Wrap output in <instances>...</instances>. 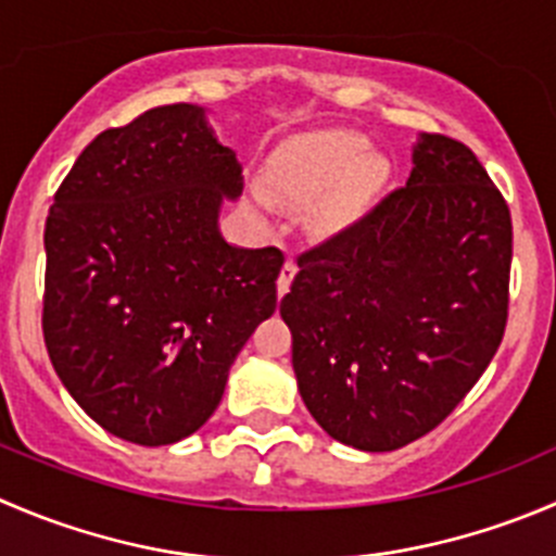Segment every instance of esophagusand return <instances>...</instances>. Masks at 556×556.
I'll return each mask as SVG.
<instances>
[{
  "instance_id": "obj_1",
  "label": "esophagus",
  "mask_w": 556,
  "mask_h": 556,
  "mask_svg": "<svg viewBox=\"0 0 556 556\" xmlns=\"http://www.w3.org/2000/svg\"><path fill=\"white\" fill-rule=\"evenodd\" d=\"M295 271H299V268H295L293 261H288V263H285V266H282V271H279V279H277V293H279V299H282V295L290 290V282H293Z\"/></svg>"
}]
</instances>
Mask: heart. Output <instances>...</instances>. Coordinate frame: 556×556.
Returning <instances> with one entry per match:
<instances>
[{"mask_svg":"<svg viewBox=\"0 0 556 556\" xmlns=\"http://www.w3.org/2000/svg\"><path fill=\"white\" fill-rule=\"evenodd\" d=\"M279 185L299 201L323 195L312 219L333 233L353 223L380 185V165L364 154V141L350 132H315L285 152Z\"/></svg>","mask_w":556,"mask_h":556,"instance_id":"b5f03b06","label":"heart"}]
</instances>
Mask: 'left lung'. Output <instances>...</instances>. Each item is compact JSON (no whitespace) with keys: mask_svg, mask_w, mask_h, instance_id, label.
Wrapping results in <instances>:
<instances>
[{"mask_svg":"<svg viewBox=\"0 0 556 556\" xmlns=\"http://www.w3.org/2000/svg\"><path fill=\"white\" fill-rule=\"evenodd\" d=\"M508 203L465 143L418 135L407 185L299 257L279 315L317 424L396 451L443 424L508 320Z\"/></svg>","mask_w":556,"mask_h":556,"instance_id":"obj_1","label":"left lung"}]
</instances>
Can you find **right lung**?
<instances>
[{"mask_svg":"<svg viewBox=\"0 0 556 556\" xmlns=\"http://www.w3.org/2000/svg\"><path fill=\"white\" fill-rule=\"evenodd\" d=\"M241 190L236 152L190 102L100 132L59 187L42 337L59 380L105 432L149 448L198 432L277 309L282 252L219 233V208Z\"/></svg>","mask_w":556,"mask_h":556,"instance_id":"add662e5","label":"right lung"}]
</instances>
